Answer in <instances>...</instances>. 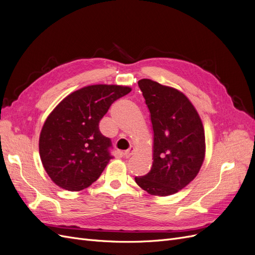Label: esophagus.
Returning <instances> with one entry per match:
<instances>
[{
  "label": "esophagus",
  "mask_w": 255,
  "mask_h": 255,
  "mask_svg": "<svg viewBox=\"0 0 255 255\" xmlns=\"http://www.w3.org/2000/svg\"><path fill=\"white\" fill-rule=\"evenodd\" d=\"M133 152H134V148H133V146H129V149L125 151V153H123V155H125V157L128 158L130 155H132Z\"/></svg>",
  "instance_id": "obj_1"
}]
</instances>
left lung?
I'll list each match as a JSON object with an SVG mask.
<instances>
[{
    "label": "left lung",
    "instance_id": "left-lung-1",
    "mask_svg": "<svg viewBox=\"0 0 255 255\" xmlns=\"http://www.w3.org/2000/svg\"><path fill=\"white\" fill-rule=\"evenodd\" d=\"M138 86L150 111L154 142L151 170L135 181L150 195L170 196L194 180L203 164L202 121L177 89L149 79L140 80Z\"/></svg>",
    "mask_w": 255,
    "mask_h": 255
}]
</instances>
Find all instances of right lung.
I'll use <instances>...</instances> for the list:
<instances>
[{
	"instance_id": "1",
	"label": "right lung",
	"mask_w": 255,
	"mask_h": 255,
	"mask_svg": "<svg viewBox=\"0 0 255 255\" xmlns=\"http://www.w3.org/2000/svg\"><path fill=\"white\" fill-rule=\"evenodd\" d=\"M132 90L118 85H91L66 97L49 115L39 137L45 171L59 187L70 191L96 182L113 158L112 141L99 122L119 98Z\"/></svg>"
}]
</instances>
